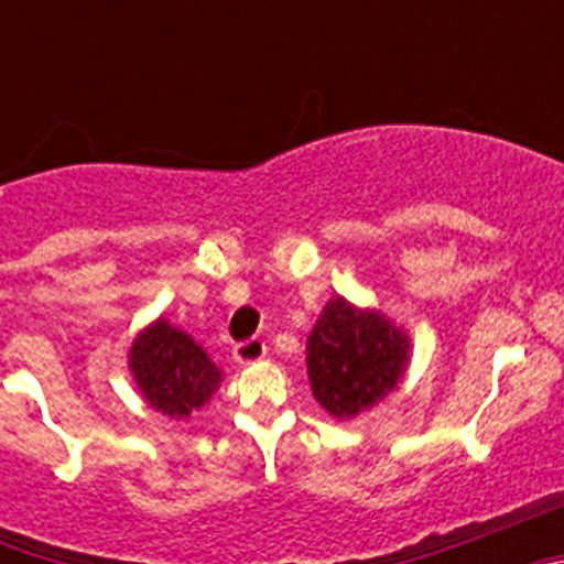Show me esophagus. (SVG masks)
I'll return each mask as SVG.
<instances>
[{"label":"esophagus","mask_w":564,"mask_h":564,"mask_svg":"<svg viewBox=\"0 0 564 564\" xmlns=\"http://www.w3.org/2000/svg\"><path fill=\"white\" fill-rule=\"evenodd\" d=\"M268 352L265 341L262 338H248V341H239L237 347H234V358H237V364H253V361H262Z\"/></svg>","instance_id":"34e87169"}]
</instances>
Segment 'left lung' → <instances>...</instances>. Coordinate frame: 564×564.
<instances>
[{
    "label": "left lung",
    "instance_id": "left-lung-1",
    "mask_svg": "<svg viewBox=\"0 0 564 564\" xmlns=\"http://www.w3.org/2000/svg\"><path fill=\"white\" fill-rule=\"evenodd\" d=\"M410 364V336L378 311L330 299L307 336L311 390L333 417L350 421L390 395Z\"/></svg>",
    "mask_w": 564,
    "mask_h": 564
}]
</instances>
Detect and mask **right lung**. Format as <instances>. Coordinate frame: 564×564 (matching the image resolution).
Returning <instances> with one entry per match:
<instances>
[{"instance_id":"right-lung-1","label":"right lung","mask_w":564,"mask_h":564,"mask_svg":"<svg viewBox=\"0 0 564 564\" xmlns=\"http://www.w3.org/2000/svg\"><path fill=\"white\" fill-rule=\"evenodd\" d=\"M129 372L149 406L169 417H188L212 401L220 387V367L188 333L158 318L138 333L129 350Z\"/></svg>"}]
</instances>
